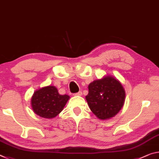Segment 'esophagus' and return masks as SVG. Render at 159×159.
Listing matches in <instances>:
<instances>
[{"label":"esophagus","instance_id":"34e87169","mask_svg":"<svg viewBox=\"0 0 159 159\" xmlns=\"http://www.w3.org/2000/svg\"><path fill=\"white\" fill-rule=\"evenodd\" d=\"M82 92H77V93H74V96H82Z\"/></svg>","mask_w":159,"mask_h":159}]
</instances>
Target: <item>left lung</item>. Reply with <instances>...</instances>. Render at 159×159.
Masks as SVG:
<instances>
[{"label": "left lung", "instance_id": "left-lung-1", "mask_svg": "<svg viewBox=\"0 0 159 159\" xmlns=\"http://www.w3.org/2000/svg\"><path fill=\"white\" fill-rule=\"evenodd\" d=\"M86 96L91 111L101 120L113 118L123 107L125 92L118 80L108 76L90 83Z\"/></svg>", "mask_w": 159, "mask_h": 159}]
</instances>
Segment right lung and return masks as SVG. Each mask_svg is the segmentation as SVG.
Masks as SVG:
<instances>
[{
    "label": "right lung",
    "instance_id": "add662e5",
    "mask_svg": "<svg viewBox=\"0 0 159 159\" xmlns=\"http://www.w3.org/2000/svg\"><path fill=\"white\" fill-rule=\"evenodd\" d=\"M70 98L59 94L54 86H48L36 91L31 100L34 112L44 118H53L61 113Z\"/></svg>",
    "mask_w": 159,
    "mask_h": 159
}]
</instances>
